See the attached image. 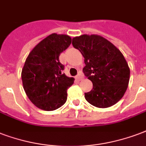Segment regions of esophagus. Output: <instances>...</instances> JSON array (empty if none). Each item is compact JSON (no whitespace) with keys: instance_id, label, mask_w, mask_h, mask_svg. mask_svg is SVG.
<instances>
[{"instance_id":"esophagus-1","label":"esophagus","mask_w":146,"mask_h":146,"mask_svg":"<svg viewBox=\"0 0 146 146\" xmlns=\"http://www.w3.org/2000/svg\"><path fill=\"white\" fill-rule=\"evenodd\" d=\"M76 79L77 80H81L83 79V76L81 75V73H79V74L76 76Z\"/></svg>"}]
</instances>
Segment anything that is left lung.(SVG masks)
Returning <instances> with one entry per match:
<instances>
[{"instance_id":"1","label":"left lung","mask_w":146,"mask_h":146,"mask_svg":"<svg viewBox=\"0 0 146 146\" xmlns=\"http://www.w3.org/2000/svg\"><path fill=\"white\" fill-rule=\"evenodd\" d=\"M72 44L83 56V73L93 83L92 90L85 93L86 101L98 108L115 104L125 94L130 76L127 62L119 50L98 35L76 36Z\"/></svg>"}]
</instances>
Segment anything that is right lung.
Wrapping results in <instances>:
<instances>
[{"label": "right lung", "mask_w": 146, "mask_h": 146, "mask_svg": "<svg viewBox=\"0 0 146 146\" xmlns=\"http://www.w3.org/2000/svg\"><path fill=\"white\" fill-rule=\"evenodd\" d=\"M67 35L52 33L36 45L29 53L21 78L27 96L40 110L53 111L64 104L67 89L74 78L67 77L62 71L60 53L71 44Z\"/></svg>", "instance_id": "right-lung-1"}]
</instances>
